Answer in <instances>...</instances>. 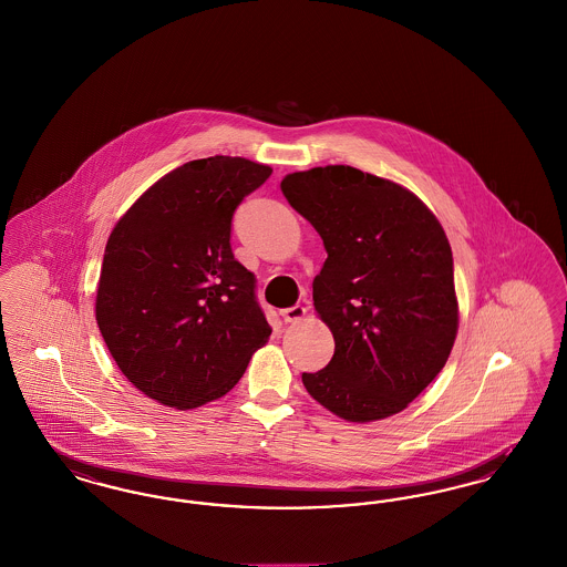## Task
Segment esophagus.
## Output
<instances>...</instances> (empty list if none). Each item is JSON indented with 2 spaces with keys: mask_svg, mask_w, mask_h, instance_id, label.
Instances as JSON below:
<instances>
[{
  "mask_svg": "<svg viewBox=\"0 0 567 567\" xmlns=\"http://www.w3.org/2000/svg\"><path fill=\"white\" fill-rule=\"evenodd\" d=\"M305 316H307V307H302V305H295V307L281 309V318H284V321H288V323L300 321Z\"/></svg>",
  "mask_w": 567,
  "mask_h": 567,
  "instance_id": "34e87169",
  "label": "esophagus"
}]
</instances>
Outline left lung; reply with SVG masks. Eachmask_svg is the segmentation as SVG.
Masks as SVG:
<instances>
[{
    "instance_id": "left-lung-1",
    "label": "left lung",
    "mask_w": 567,
    "mask_h": 567,
    "mask_svg": "<svg viewBox=\"0 0 567 567\" xmlns=\"http://www.w3.org/2000/svg\"><path fill=\"white\" fill-rule=\"evenodd\" d=\"M281 193L328 258L313 307L334 337L326 369L302 372L321 406L367 423L404 411L443 370L460 311L441 221L411 190L349 165L290 173Z\"/></svg>"
}]
</instances>
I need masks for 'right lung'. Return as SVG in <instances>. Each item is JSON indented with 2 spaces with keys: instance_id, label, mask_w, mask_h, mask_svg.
<instances>
[{
  "instance_id": "add662e5",
  "label": "right lung",
  "mask_w": 567,
  "mask_h": 567,
  "mask_svg": "<svg viewBox=\"0 0 567 567\" xmlns=\"http://www.w3.org/2000/svg\"><path fill=\"white\" fill-rule=\"evenodd\" d=\"M272 169L241 156L190 161L137 198L114 226L95 316L124 377L186 411L230 392L271 326L256 277L230 249L233 216Z\"/></svg>"
}]
</instances>
